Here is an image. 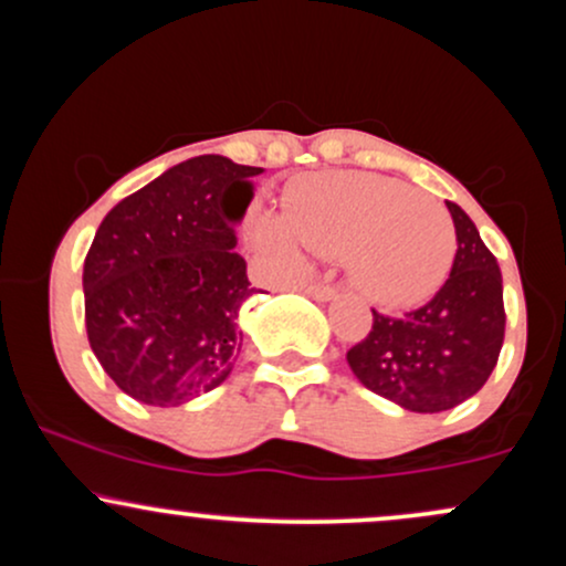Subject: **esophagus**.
<instances>
[{
	"instance_id": "1",
	"label": "esophagus",
	"mask_w": 566,
	"mask_h": 566,
	"mask_svg": "<svg viewBox=\"0 0 566 566\" xmlns=\"http://www.w3.org/2000/svg\"><path fill=\"white\" fill-rule=\"evenodd\" d=\"M305 292H308L314 301H333V297L337 295V287L335 284H327V282H311L308 287H305Z\"/></svg>"
}]
</instances>
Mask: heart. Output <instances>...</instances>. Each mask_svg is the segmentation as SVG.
Listing matches in <instances>:
<instances>
[{
	"label": "heart",
	"mask_w": 566,
	"mask_h": 566,
	"mask_svg": "<svg viewBox=\"0 0 566 566\" xmlns=\"http://www.w3.org/2000/svg\"><path fill=\"white\" fill-rule=\"evenodd\" d=\"M284 219L263 212L255 242L284 265H297V242L319 255H346L350 282L380 305H412L450 274L454 226L426 193L373 172H329L297 180ZM296 237L292 238L291 233Z\"/></svg>",
	"instance_id": "b5f03b06"
}]
</instances>
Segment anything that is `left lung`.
Segmentation results:
<instances>
[{"label": "left lung", "mask_w": 566, "mask_h": 566, "mask_svg": "<svg viewBox=\"0 0 566 566\" xmlns=\"http://www.w3.org/2000/svg\"><path fill=\"white\" fill-rule=\"evenodd\" d=\"M452 271L431 301L401 316L373 308V329L348 348L365 388L409 412H444L471 399L497 365L505 335L503 274L473 220L447 201Z\"/></svg>", "instance_id": "1"}]
</instances>
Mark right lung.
Wrapping results in <instances>:
<instances>
[{
    "label": "right lung",
    "instance_id": "obj_1",
    "mask_svg": "<svg viewBox=\"0 0 566 566\" xmlns=\"http://www.w3.org/2000/svg\"><path fill=\"white\" fill-rule=\"evenodd\" d=\"M263 167L205 154L129 193L103 218L84 258L93 354L127 396L178 407L231 375L239 311L255 287L237 220Z\"/></svg>",
    "mask_w": 566,
    "mask_h": 566
}]
</instances>
